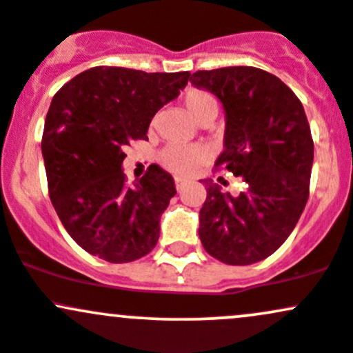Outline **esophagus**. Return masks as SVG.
<instances>
[{"instance_id":"34e87169","label":"esophagus","mask_w":353,"mask_h":353,"mask_svg":"<svg viewBox=\"0 0 353 353\" xmlns=\"http://www.w3.org/2000/svg\"><path fill=\"white\" fill-rule=\"evenodd\" d=\"M185 183H187V181H185L183 178H175V187H176V190H181V188L185 187Z\"/></svg>"}]
</instances>
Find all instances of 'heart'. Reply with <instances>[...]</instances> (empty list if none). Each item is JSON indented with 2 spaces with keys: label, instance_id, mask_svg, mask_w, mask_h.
Wrapping results in <instances>:
<instances>
[{
  "label": "heart",
  "instance_id": "b5f03b06",
  "mask_svg": "<svg viewBox=\"0 0 353 353\" xmlns=\"http://www.w3.org/2000/svg\"><path fill=\"white\" fill-rule=\"evenodd\" d=\"M185 109L196 123L212 121L219 112V102L203 89H190L183 96ZM208 153L199 145H170L160 153V161L176 175H190L207 161Z\"/></svg>",
  "mask_w": 353,
  "mask_h": 353
}]
</instances>
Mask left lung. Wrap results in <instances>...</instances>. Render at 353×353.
Wrapping results in <instances>:
<instances>
[{"mask_svg": "<svg viewBox=\"0 0 353 353\" xmlns=\"http://www.w3.org/2000/svg\"><path fill=\"white\" fill-rule=\"evenodd\" d=\"M190 82L222 102L225 134L215 166L245 185L234 196L205 180L200 241L225 264L259 263L293 232L308 202L313 139L305 109L281 79L256 67L199 70Z\"/></svg>", "mask_w": 353, "mask_h": 353, "instance_id": "1", "label": "left lung"}]
</instances>
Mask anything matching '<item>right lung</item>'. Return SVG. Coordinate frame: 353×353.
Listing matches in <instances>:
<instances>
[{
	"label": "right lung",
	"mask_w": 353,
	"mask_h": 353,
	"mask_svg": "<svg viewBox=\"0 0 353 353\" xmlns=\"http://www.w3.org/2000/svg\"><path fill=\"white\" fill-rule=\"evenodd\" d=\"M190 72L92 67L52 99L41 138L48 193L70 237L109 263L146 256L176 193L168 172L151 165L128 187L124 148L148 139L151 119L187 85Z\"/></svg>",
	"instance_id": "add662e5"
}]
</instances>
